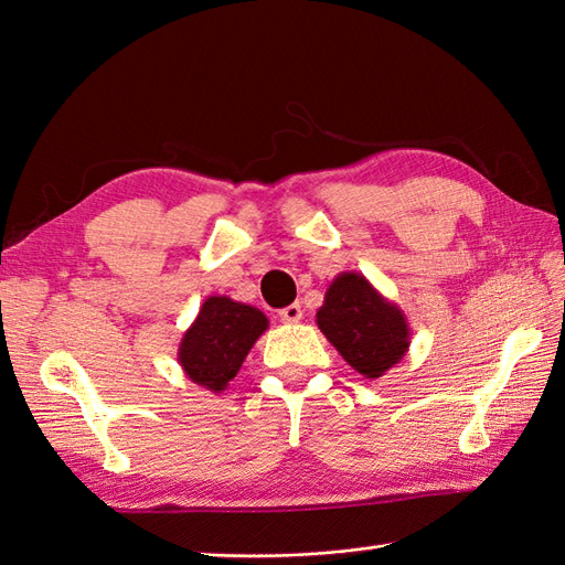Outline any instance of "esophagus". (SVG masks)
Instances as JSON below:
<instances>
[{"label":"esophagus","mask_w":565,"mask_h":565,"mask_svg":"<svg viewBox=\"0 0 565 565\" xmlns=\"http://www.w3.org/2000/svg\"><path fill=\"white\" fill-rule=\"evenodd\" d=\"M279 318H281L284 322H300V320H303V308H300L298 303L286 306V308L279 310Z\"/></svg>","instance_id":"1"}]
</instances>
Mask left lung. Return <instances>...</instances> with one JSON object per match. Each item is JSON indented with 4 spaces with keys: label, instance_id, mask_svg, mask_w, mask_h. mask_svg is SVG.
I'll return each instance as SVG.
<instances>
[{
    "label": "left lung",
    "instance_id": "1",
    "mask_svg": "<svg viewBox=\"0 0 565 565\" xmlns=\"http://www.w3.org/2000/svg\"><path fill=\"white\" fill-rule=\"evenodd\" d=\"M315 322L327 342L363 377H383L412 344L404 310L359 271H342L332 279Z\"/></svg>",
    "mask_w": 565,
    "mask_h": 565
}]
</instances>
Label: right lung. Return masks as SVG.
Returning <instances> with one entry per match:
<instances>
[{
    "label": "right lung",
    "instance_id": "right-lung-1",
    "mask_svg": "<svg viewBox=\"0 0 565 565\" xmlns=\"http://www.w3.org/2000/svg\"><path fill=\"white\" fill-rule=\"evenodd\" d=\"M267 327V315L259 308L228 296H209L180 339L178 363L194 385L218 395L238 375Z\"/></svg>",
    "mask_w": 565,
    "mask_h": 565
}]
</instances>
